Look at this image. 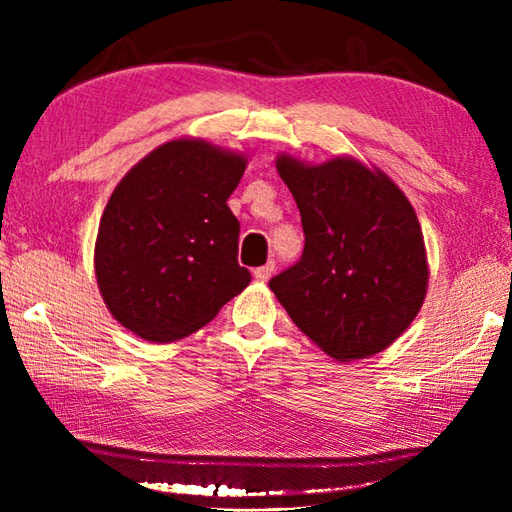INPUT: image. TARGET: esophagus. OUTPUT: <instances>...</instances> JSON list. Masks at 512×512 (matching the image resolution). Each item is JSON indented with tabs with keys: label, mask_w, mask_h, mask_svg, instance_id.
Listing matches in <instances>:
<instances>
[{
	"label": "esophagus",
	"mask_w": 512,
	"mask_h": 512,
	"mask_svg": "<svg viewBox=\"0 0 512 512\" xmlns=\"http://www.w3.org/2000/svg\"><path fill=\"white\" fill-rule=\"evenodd\" d=\"M273 270H275V262H268L264 266H259V268H255V279L257 281H268L270 275H273Z\"/></svg>",
	"instance_id": "obj_1"
}]
</instances>
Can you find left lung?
I'll return each instance as SVG.
<instances>
[{
	"label": "left lung",
	"mask_w": 512,
	"mask_h": 512,
	"mask_svg": "<svg viewBox=\"0 0 512 512\" xmlns=\"http://www.w3.org/2000/svg\"><path fill=\"white\" fill-rule=\"evenodd\" d=\"M306 246L268 281L297 328L336 361L383 352L427 295V253L416 211L383 171L352 158L310 167L279 156Z\"/></svg>",
	"instance_id": "1"
}]
</instances>
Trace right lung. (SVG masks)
<instances>
[{
    "mask_svg": "<svg viewBox=\"0 0 512 512\" xmlns=\"http://www.w3.org/2000/svg\"><path fill=\"white\" fill-rule=\"evenodd\" d=\"M246 158L204 140H171L118 182L94 248L114 319L169 343L209 323L250 284L237 262L239 222L226 200Z\"/></svg>",
    "mask_w": 512,
    "mask_h": 512,
    "instance_id": "1",
    "label": "right lung"
}]
</instances>
